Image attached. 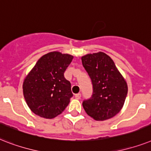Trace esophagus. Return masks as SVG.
<instances>
[{
  "mask_svg": "<svg viewBox=\"0 0 151 151\" xmlns=\"http://www.w3.org/2000/svg\"><path fill=\"white\" fill-rule=\"evenodd\" d=\"M75 97L79 100V99L81 98V93H77V94L75 95Z\"/></svg>",
  "mask_w": 151,
  "mask_h": 151,
  "instance_id": "obj_1",
  "label": "esophagus"
}]
</instances>
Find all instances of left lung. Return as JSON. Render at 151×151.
<instances>
[{"mask_svg": "<svg viewBox=\"0 0 151 151\" xmlns=\"http://www.w3.org/2000/svg\"><path fill=\"white\" fill-rule=\"evenodd\" d=\"M82 63L93 85L91 97L83 101L88 115L97 121L114 117L127 96V83L111 58L103 52L82 57Z\"/></svg>", "mask_w": 151, "mask_h": 151, "instance_id": "left-lung-1", "label": "left lung"}]
</instances>
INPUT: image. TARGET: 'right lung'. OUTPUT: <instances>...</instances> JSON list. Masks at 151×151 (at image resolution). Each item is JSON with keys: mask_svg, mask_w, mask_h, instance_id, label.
I'll return each mask as SVG.
<instances>
[{"mask_svg": "<svg viewBox=\"0 0 151 151\" xmlns=\"http://www.w3.org/2000/svg\"><path fill=\"white\" fill-rule=\"evenodd\" d=\"M72 59V55L54 51L38 60L23 83L24 97L33 113L53 119L68 105L73 94L64 72Z\"/></svg>", "mask_w": 151, "mask_h": 151, "instance_id": "1", "label": "right lung"}]
</instances>
